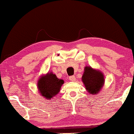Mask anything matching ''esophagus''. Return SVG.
Listing matches in <instances>:
<instances>
[{
    "mask_svg": "<svg viewBox=\"0 0 134 134\" xmlns=\"http://www.w3.org/2000/svg\"><path fill=\"white\" fill-rule=\"evenodd\" d=\"M69 80L71 81H75L76 80V78H75V76H71L69 77Z\"/></svg>",
    "mask_w": 134,
    "mask_h": 134,
    "instance_id": "34e87169",
    "label": "esophagus"
}]
</instances>
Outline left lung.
<instances>
[{"label": "left lung", "mask_w": 134, "mask_h": 134, "mask_svg": "<svg viewBox=\"0 0 134 134\" xmlns=\"http://www.w3.org/2000/svg\"><path fill=\"white\" fill-rule=\"evenodd\" d=\"M84 70L81 80L86 90L90 95H97L104 85L103 73L90 66H85Z\"/></svg>", "instance_id": "8db88e82"}]
</instances>
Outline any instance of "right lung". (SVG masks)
<instances>
[{"label":"right lung","mask_w":134,"mask_h":134,"mask_svg":"<svg viewBox=\"0 0 134 134\" xmlns=\"http://www.w3.org/2000/svg\"><path fill=\"white\" fill-rule=\"evenodd\" d=\"M63 83V80L58 78L56 75L50 72L39 78L37 88L41 95L45 98L51 99L59 92Z\"/></svg>","instance_id":"1"}]
</instances>
